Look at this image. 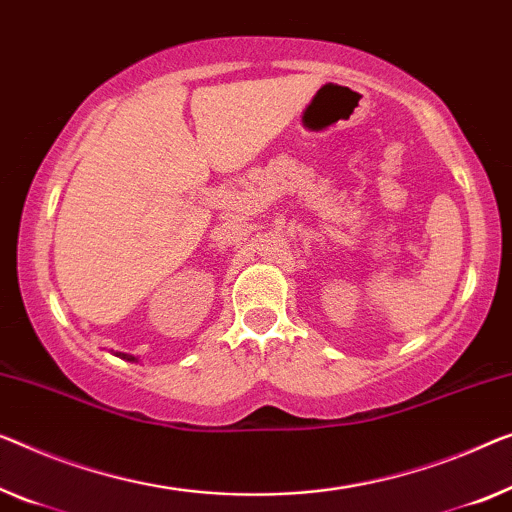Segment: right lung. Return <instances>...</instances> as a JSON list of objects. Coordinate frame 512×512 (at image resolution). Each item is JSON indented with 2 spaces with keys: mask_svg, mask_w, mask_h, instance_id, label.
Returning <instances> with one entry per match:
<instances>
[{
  "mask_svg": "<svg viewBox=\"0 0 512 512\" xmlns=\"http://www.w3.org/2000/svg\"><path fill=\"white\" fill-rule=\"evenodd\" d=\"M114 356H119V358H124V361H131V363H137V356H133V354H124V352H117Z\"/></svg>",
  "mask_w": 512,
  "mask_h": 512,
  "instance_id": "add662e5",
  "label": "right lung"
}]
</instances>
